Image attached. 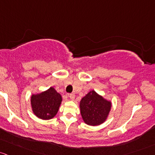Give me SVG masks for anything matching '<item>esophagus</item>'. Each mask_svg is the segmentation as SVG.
<instances>
[{
  "instance_id": "esophagus-1",
  "label": "esophagus",
  "mask_w": 155,
  "mask_h": 155,
  "mask_svg": "<svg viewBox=\"0 0 155 155\" xmlns=\"http://www.w3.org/2000/svg\"><path fill=\"white\" fill-rule=\"evenodd\" d=\"M69 97L71 100H74L75 98V94L74 93H71V94L69 95Z\"/></svg>"
}]
</instances>
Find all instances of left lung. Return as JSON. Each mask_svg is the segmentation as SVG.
Masks as SVG:
<instances>
[{
    "label": "left lung",
    "instance_id": "obj_1",
    "mask_svg": "<svg viewBox=\"0 0 155 155\" xmlns=\"http://www.w3.org/2000/svg\"><path fill=\"white\" fill-rule=\"evenodd\" d=\"M111 108V103L92 91L81 98V115L87 124L97 126L102 124Z\"/></svg>",
    "mask_w": 155,
    "mask_h": 155
}]
</instances>
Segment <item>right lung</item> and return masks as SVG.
<instances>
[{"instance_id":"1","label":"right lung","mask_w":155,"mask_h":155,"mask_svg":"<svg viewBox=\"0 0 155 155\" xmlns=\"http://www.w3.org/2000/svg\"><path fill=\"white\" fill-rule=\"evenodd\" d=\"M62 102V96L53 87L31 98L32 110L38 118L48 120L54 118L59 110Z\"/></svg>"}]
</instances>
